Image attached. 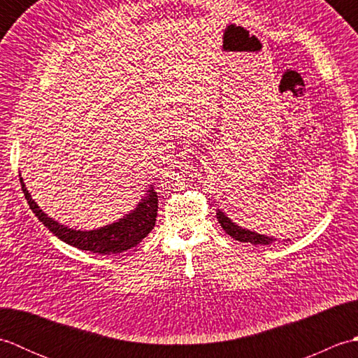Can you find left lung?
<instances>
[{"instance_id": "left-lung-1", "label": "left lung", "mask_w": 358, "mask_h": 358, "mask_svg": "<svg viewBox=\"0 0 358 358\" xmlns=\"http://www.w3.org/2000/svg\"><path fill=\"white\" fill-rule=\"evenodd\" d=\"M217 218H218V223L222 224V227L226 231V234H229L232 238L238 240L241 243H250V245H272V243L277 240L273 237H268V235L245 229V227L234 223L232 220L220 209L217 210Z\"/></svg>"}]
</instances>
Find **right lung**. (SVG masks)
I'll return each mask as SVG.
<instances>
[{
	"mask_svg": "<svg viewBox=\"0 0 358 358\" xmlns=\"http://www.w3.org/2000/svg\"><path fill=\"white\" fill-rule=\"evenodd\" d=\"M20 181L29 206L38 217V220H40L53 235H57L59 240L81 250H89V252L101 255L123 252V250H127L138 245L143 238H146L148 234L154 229L155 226L158 196L154 191V185H150L149 189H146V194H144L140 203L136 204L134 210L129 212L123 218H120L117 222L106 224L103 227H98V229L80 231L58 223L57 220H53L52 217L45 214V212L35 203L32 195L29 194L21 175Z\"/></svg>",
	"mask_w": 358,
	"mask_h": 358,
	"instance_id": "1",
	"label": "right lung"
}]
</instances>
